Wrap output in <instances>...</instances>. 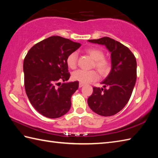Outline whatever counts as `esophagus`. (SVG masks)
I'll return each mask as SVG.
<instances>
[{"mask_svg":"<svg viewBox=\"0 0 158 158\" xmlns=\"http://www.w3.org/2000/svg\"><path fill=\"white\" fill-rule=\"evenodd\" d=\"M83 85H84V84H83V83H79V88H81V87H83Z\"/></svg>","mask_w":158,"mask_h":158,"instance_id":"34e87169","label":"esophagus"}]
</instances>
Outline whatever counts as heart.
<instances>
[{
  "mask_svg": "<svg viewBox=\"0 0 158 158\" xmlns=\"http://www.w3.org/2000/svg\"><path fill=\"white\" fill-rule=\"evenodd\" d=\"M86 52L94 60V67L98 70L102 75H105L110 70V62L105 58V53L101 49L96 48H90L86 49ZM78 62V53L73 52L66 57V64L70 69H75ZM99 78L98 73L95 70H77L72 74V79L74 81H79L81 83H88L96 81Z\"/></svg>",
  "mask_w": 158,
  "mask_h": 158,
  "instance_id": "heart-1",
  "label": "heart"
}]
</instances>
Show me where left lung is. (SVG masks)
Returning <instances> with one entry per match:
<instances>
[{
	"mask_svg": "<svg viewBox=\"0 0 158 158\" xmlns=\"http://www.w3.org/2000/svg\"><path fill=\"white\" fill-rule=\"evenodd\" d=\"M88 41L106 47L111 53L112 66L109 75L101 83L103 88H93L88 105L100 115H114L126 105L132 95L136 80V58L126 46L107 36Z\"/></svg>",
	"mask_w": 158,
	"mask_h": 158,
	"instance_id": "obj_1",
	"label": "left lung"
}]
</instances>
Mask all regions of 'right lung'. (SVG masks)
Wrapping results in <instances>:
<instances>
[{
    "instance_id": "obj_1",
    "label": "right lung",
    "mask_w": 158,
    "mask_h": 158,
    "mask_svg": "<svg viewBox=\"0 0 158 158\" xmlns=\"http://www.w3.org/2000/svg\"><path fill=\"white\" fill-rule=\"evenodd\" d=\"M80 46L70 39L52 36L36 43L26 54L23 65L26 93L42 115L58 118L70 109V99L79 82L60 81L69 79L66 57Z\"/></svg>"
}]
</instances>
